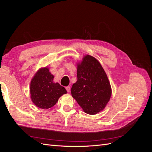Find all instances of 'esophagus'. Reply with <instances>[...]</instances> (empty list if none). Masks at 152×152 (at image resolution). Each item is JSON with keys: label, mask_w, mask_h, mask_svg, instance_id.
<instances>
[{"label": "esophagus", "mask_w": 152, "mask_h": 152, "mask_svg": "<svg viewBox=\"0 0 152 152\" xmlns=\"http://www.w3.org/2000/svg\"><path fill=\"white\" fill-rule=\"evenodd\" d=\"M66 91H67V92H70V86H67V87H66Z\"/></svg>", "instance_id": "34e87169"}]
</instances>
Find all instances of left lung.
Masks as SVG:
<instances>
[{"label": "left lung", "mask_w": 152, "mask_h": 152, "mask_svg": "<svg viewBox=\"0 0 152 152\" xmlns=\"http://www.w3.org/2000/svg\"><path fill=\"white\" fill-rule=\"evenodd\" d=\"M77 81L71 93L85 113L95 115L105 108L112 95L108 77L100 63L86 55L77 63Z\"/></svg>", "instance_id": "1"}]
</instances>
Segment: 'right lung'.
I'll return each mask as SVG.
<instances>
[{"mask_svg": "<svg viewBox=\"0 0 152 152\" xmlns=\"http://www.w3.org/2000/svg\"><path fill=\"white\" fill-rule=\"evenodd\" d=\"M54 75L47 67L40 68L30 82V92L32 102L42 109L56 104L58 99L67 92L65 87L53 82Z\"/></svg>", "mask_w": 152, "mask_h": 152, "instance_id": "obj_1", "label": "right lung"}]
</instances>
